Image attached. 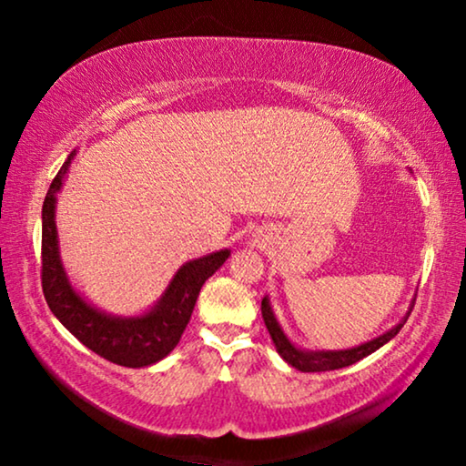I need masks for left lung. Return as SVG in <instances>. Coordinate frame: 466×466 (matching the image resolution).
<instances>
[{
	"label": "left lung",
	"mask_w": 466,
	"mask_h": 466,
	"mask_svg": "<svg viewBox=\"0 0 466 466\" xmlns=\"http://www.w3.org/2000/svg\"><path fill=\"white\" fill-rule=\"evenodd\" d=\"M411 308H413V301H411L410 311H407V316L403 318V320H400L399 324H394V327L390 330H386L384 335L375 337V339L367 341V343H360V346H356V348H348V350H303V348H297L295 343H292L289 337H286L282 327H279L276 314H273L269 297H265L263 303H260V311H263L265 327H267V330H269L273 343H276L278 354L282 356V359L289 362L290 367H295L297 371H303V373L333 371V369L350 367V365H354V362L365 359V356L373 354L375 350H380L381 346H384V343L390 341L400 329H403V324L407 322V318H410V314H411Z\"/></svg>",
	"instance_id": "1"
}]
</instances>
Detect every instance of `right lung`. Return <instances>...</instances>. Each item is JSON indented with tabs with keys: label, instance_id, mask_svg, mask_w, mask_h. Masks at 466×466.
I'll use <instances>...</instances> for the list:
<instances>
[{
	"label": "right lung",
	"instance_id": "right-lung-1",
	"mask_svg": "<svg viewBox=\"0 0 466 466\" xmlns=\"http://www.w3.org/2000/svg\"><path fill=\"white\" fill-rule=\"evenodd\" d=\"M74 157L76 150L55 176L42 206L44 299L56 320L101 359L131 369L155 365L177 346L195 309L201 286L220 269L231 250H218L184 263L171 278L161 299L144 314L114 316L97 309L69 282L59 254V235L55 222L56 193L66 182Z\"/></svg>",
	"mask_w": 466,
	"mask_h": 466
}]
</instances>
